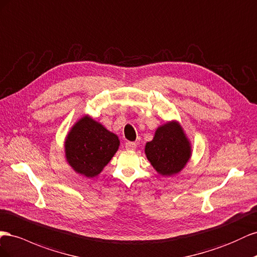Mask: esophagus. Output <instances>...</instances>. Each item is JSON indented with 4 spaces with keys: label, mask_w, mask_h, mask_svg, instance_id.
<instances>
[{
    "label": "esophagus",
    "mask_w": 257,
    "mask_h": 257,
    "mask_svg": "<svg viewBox=\"0 0 257 257\" xmlns=\"http://www.w3.org/2000/svg\"><path fill=\"white\" fill-rule=\"evenodd\" d=\"M124 148H126L127 150H135L137 148V144L135 142L127 141L126 143H124Z\"/></svg>",
    "instance_id": "esophagus-1"
}]
</instances>
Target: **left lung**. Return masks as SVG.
I'll return each mask as SVG.
<instances>
[{"label": "left lung", "mask_w": 257, "mask_h": 257, "mask_svg": "<svg viewBox=\"0 0 257 257\" xmlns=\"http://www.w3.org/2000/svg\"><path fill=\"white\" fill-rule=\"evenodd\" d=\"M146 157L157 172L172 175L183 169L190 157V146L178 122L157 129L153 141L146 143Z\"/></svg>", "instance_id": "obj_1"}]
</instances>
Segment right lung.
<instances>
[{"label":"right lung","instance_id":"1","mask_svg":"<svg viewBox=\"0 0 257 257\" xmlns=\"http://www.w3.org/2000/svg\"><path fill=\"white\" fill-rule=\"evenodd\" d=\"M119 140L90 117L77 121L65 141V155L76 172L94 177L118 150Z\"/></svg>","mask_w":257,"mask_h":257}]
</instances>
